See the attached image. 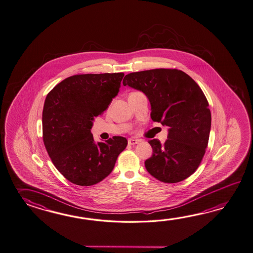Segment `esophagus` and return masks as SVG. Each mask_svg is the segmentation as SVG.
I'll return each instance as SVG.
<instances>
[{
  "instance_id": "esophagus-1",
  "label": "esophagus",
  "mask_w": 253,
  "mask_h": 253,
  "mask_svg": "<svg viewBox=\"0 0 253 253\" xmlns=\"http://www.w3.org/2000/svg\"><path fill=\"white\" fill-rule=\"evenodd\" d=\"M139 139H128V143L129 145H136L139 143Z\"/></svg>"
}]
</instances>
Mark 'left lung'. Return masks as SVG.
I'll return each mask as SVG.
<instances>
[{
    "label": "left lung",
    "mask_w": 253,
    "mask_h": 253,
    "mask_svg": "<svg viewBox=\"0 0 253 253\" xmlns=\"http://www.w3.org/2000/svg\"><path fill=\"white\" fill-rule=\"evenodd\" d=\"M123 84L144 93L151 119L169 127L164 144L149 140L153 154L145 161L146 169L164 183L186 179L200 165L211 129V112L201 88L186 73L165 68L130 73Z\"/></svg>",
    "instance_id": "obj_1"
}]
</instances>
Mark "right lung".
Masks as SVG:
<instances>
[{
	"label": "right lung",
	"instance_id": "obj_1",
	"mask_svg": "<svg viewBox=\"0 0 253 253\" xmlns=\"http://www.w3.org/2000/svg\"><path fill=\"white\" fill-rule=\"evenodd\" d=\"M124 73L76 75L46 95L42 113L43 141L57 170L78 186L97 184L114 169L128 140L114 136L95 143L94 117L118 94Z\"/></svg>",
	"mask_w": 253,
	"mask_h": 253
}]
</instances>
